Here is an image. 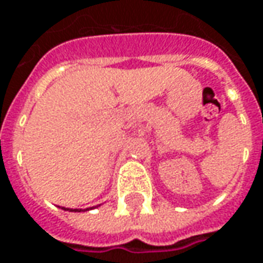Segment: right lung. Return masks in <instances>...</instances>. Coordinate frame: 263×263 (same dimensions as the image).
Segmentation results:
<instances>
[{
  "instance_id": "1",
  "label": "right lung",
  "mask_w": 263,
  "mask_h": 263,
  "mask_svg": "<svg viewBox=\"0 0 263 263\" xmlns=\"http://www.w3.org/2000/svg\"><path fill=\"white\" fill-rule=\"evenodd\" d=\"M62 209H63V210H69V211H85V210H81V209H75V210H72V209H65V207H62ZM86 210H88V209H86Z\"/></svg>"
}]
</instances>
